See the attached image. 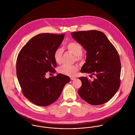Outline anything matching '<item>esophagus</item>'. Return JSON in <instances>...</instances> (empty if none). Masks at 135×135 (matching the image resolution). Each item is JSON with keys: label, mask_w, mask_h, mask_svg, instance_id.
Instances as JSON below:
<instances>
[{"label": "esophagus", "mask_w": 135, "mask_h": 135, "mask_svg": "<svg viewBox=\"0 0 135 135\" xmlns=\"http://www.w3.org/2000/svg\"><path fill=\"white\" fill-rule=\"evenodd\" d=\"M70 79H71V80H74L75 79H76V78H75V77H71Z\"/></svg>", "instance_id": "1"}]
</instances>
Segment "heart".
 Listing matches in <instances>:
<instances>
[{"mask_svg": "<svg viewBox=\"0 0 135 135\" xmlns=\"http://www.w3.org/2000/svg\"><path fill=\"white\" fill-rule=\"evenodd\" d=\"M66 48L69 52L75 56V59L77 61H82L84 60V57L82 55L83 47L78 42L75 41H71L67 45ZM62 56V50L61 48H57L55 50L54 58L56 63H60L61 62ZM58 72L61 74L73 77L76 74L78 68L76 65H63L58 68Z\"/></svg>", "mask_w": 135, "mask_h": 135, "instance_id": "1", "label": "heart"}]
</instances>
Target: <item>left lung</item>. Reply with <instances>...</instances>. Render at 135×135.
<instances>
[{"label":"left lung","instance_id":"1","mask_svg":"<svg viewBox=\"0 0 135 135\" xmlns=\"http://www.w3.org/2000/svg\"><path fill=\"white\" fill-rule=\"evenodd\" d=\"M71 35L87 51L86 62L80 72L96 76L93 81L87 77H79L82 84L78 93L91 105L104 104L115 95L120 86L121 64L118 53L100 31L74 32Z\"/></svg>","mask_w":135,"mask_h":135}]
</instances>
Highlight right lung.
Returning a JSON list of instances; mask_svg holds the SVG:
<instances>
[{
    "label": "right lung",
    "mask_w": 135,
    "mask_h": 135,
    "mask_svg": "<svg viewBox=\"0 0 135 135\" xmlns=\"http://www.w3.org/2000/svg\"><path fill=\"white\" fill-rule=\"evenodd\" d=\"M64 34L41 33L31 39L21 49L17 63V75L24 96L33 103L45 107L56 101L65 85L70 81L68 76L55 73L57 63L54 52L58 48Z\"/></svg>",
    "instance_id": "add662e5"
}]
</instances>
